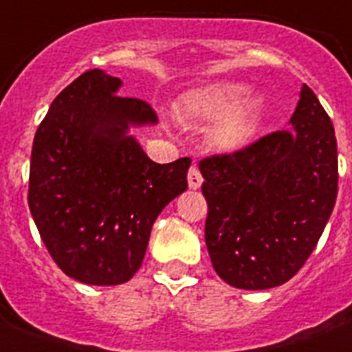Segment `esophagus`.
<instances>
[{"instance_id": "1", "label": "esophagus", "mask_w": 352, "mask_h": 352, "mask_svg": "<svg viewBox=\"0 0 352 352\" xmlns=\"http://www.w3.org/2000/svg\"><path fill=\"white\" fill-rule=\"evenodd\" d=\"M201 184H203V175H201L197 166H192L190 171H188V186L192 188V190H199Z\"/></svg>"}]
</instances>
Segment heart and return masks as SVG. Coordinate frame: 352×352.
I'll return each instance as SVG.
<instances>
[{
  "label": "heart",
  "instance_id": "b5f03b06",
  "mask_svg": "<svg viewBox=\"0 0 352 352\" xmlns=\"http://www.w3.org/2000/svg\"><path fill=\"white\" fill-rule=\"evenodd\" d=\"M246 93V85L237 82H212L186 91L177 107L193 120H215L208 133L212 148L237 153L256 137L263 118L261 96Z\"/></svg>",
  "mask_w": 352,
  "mask_h": 352
}]
</instances>
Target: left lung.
<instances>
[{
    "mask_svg": "<svg viewBox=\"0 0 352 352\" xmlns=\"http://www.w3.org/2000/svg\"><path fill=\"white\" fill-rule=\"evenodd\" d=\"M237 153L199 162L215 272L245 290L287 283L314 250L338 193L333 122L309 85L290 117Z\"/></svg>",
    "mask_w": 352,
    "mask_h": 352,
    "instance_id": "8db88e82",
    "label": "left lung"
}]
</instances>
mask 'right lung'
<instances>
[{"label": "right lung", "mask_w": 352, "mask_h": 352, "mask_svg": "<svg viewBox=\"0 0 352 352\" xmlns=\"http://www.w3.org/2000/svg\"><path fill=\"white\" fill-rule=\"evenodd\" d=\"M122 80L91 69L52 100L34 135L29 208L69 278L120 285L135 276L151 226L188 188L192 159L157 164L129 127L155 126L149 104L122 98Z\"/></svg>", "instance_id": "right-lung-1"}]
</instances>
